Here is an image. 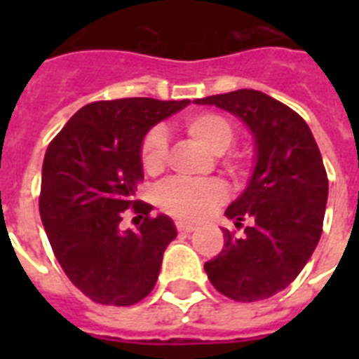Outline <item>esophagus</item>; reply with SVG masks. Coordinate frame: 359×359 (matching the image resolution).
<instances>
[{
	"instance_id": "esophagus-1",
	"label": "esophagus",
	"mask_w": 359,
	"mask_h": 359,
	"mask_svg": "<svg viewBox=\"0 0 359 359\" xmlns=\"http://www.w3.org/2000/svg\"><path fill=\"white\" fill-rule=\"evenodd\" d=\"M177 229L179 233H194L197 229L194 224H184V222H177Z\"/></svg>"
}]
</instances>
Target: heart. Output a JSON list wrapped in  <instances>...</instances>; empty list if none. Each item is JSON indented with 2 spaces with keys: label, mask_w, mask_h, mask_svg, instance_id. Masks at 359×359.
Listing matches in <instances>:
<instances>
[{
  "label": "heart",
  "mask_w": 359,
  "mask_h": 359,
  "mask_svg": "<svg viewBox=\"0 0 359 359\" xmlns=\"http://www.w3.org/2000/svg\"><path fill=\"white\" fill-rule=\"evenodd\" d=\"M186 134L191 140L199 141L212 154H222L229 149L235 140V124L225 115L214 111H203L186 117ZM168 162V137L162 130H151L141 141V163L147 173H162ZM225 168L231 173H242L244 165L238 158L225 160ZM227 199V188L216 179L190 182V180L173 179L158 188L156 201L162 210L180 219H201L214 207Z\"/></svg>",
  "instance_id": "1"
}]
</instances>
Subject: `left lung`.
Here are the masks:
<instances>
[{"label": "left lung", "instance_id": "1", "mask_svg": "<svg viewBox=\"0 0 359 359\" xmlns=\"http://www.w3.org/2000/svg\"><path fill=\"white\" fill-rule=\"evenodd\" d=\"M238 117L255 145V168L225 216L244 235L224 229L225 245L205 262L210 283L231 300L257 302L289 287L323 233L328 177L311 130L300 115L253 89L197 98Z\"/></svg>", "mask_w": 359, "mask_h": 359}]
</instances>
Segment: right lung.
Wrapping results in <instances>:
<instances>
[{
	"label": "right lung",
	"mask_w": 359,
	"mask_h": 359,
	"mask_svg": "<svg viewBox=\"0 0 359 359\" xmlns=\"http://www.w3.org/2000/svg\"><path fill=\"white\" fill-rule=\"evenodd\" d=\"M190 100L119 98L78 109L48 145L39 210L53 255L93 302L134 306L156 285L177 236L165 214L135 199L143 179L141 141ZM145 213L137 231L120 229L126 208Z\"/></svg>",
	"instance_id": "right-lung-1"
}]
</instances>
